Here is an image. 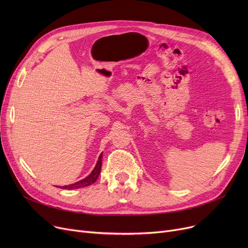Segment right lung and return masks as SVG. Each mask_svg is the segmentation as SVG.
<instances>
[{"mask_svg":"<svg viewBox=\"0 0 248 248\" xmlns=\"http://www.w3.org/2000/svg\"><path fill=\"white\" fill-rule=\"evenodd\" d=\"M101 165H102V153L99 155L97 163H96L94 169L93 170V172H91L86 178L76 182V183L66 185V186H59V187L62 188V189H65V190H73V189H79V188H83V187H87V186L93 185L94 182L97 180V178L100 174Z\"/></svg>","mask_w":248,"mask_h":248,"instance_id":"obj_1","label":"right lung"}]
</instances>
